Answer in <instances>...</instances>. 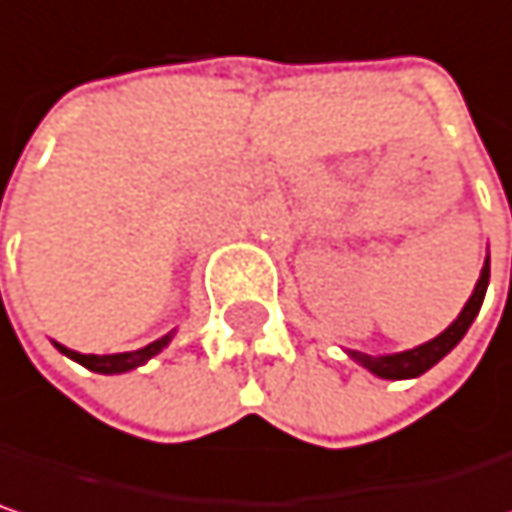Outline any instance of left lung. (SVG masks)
Wrapping results in <instances>:
<instances>
[{
    "label": "left lung",
    "mask_w": 512,
    "mask_h": 512,
    "mask_svg": "<svg viewBox=\"0 0 512 512\" xmlns=\"http://www.w3.org/2000/svg\"><path fill=\"white\" fill-rule=\"evenodd\" d=\"M487 284H489V257L484 260L481 278H478V284H475V290H472L469 302L463 304L460 316H457V319L442 331L440 337H434V340H428V343H422V346H416V349L395 351V354H378V357H375V354H363V351H349V357L351 360H357L363 369H369L372 375L387 378V381L419 378L422 372H428L431 366H437L442 357H445L448 351L454 349V346L466 337L469 325L475 322V316H478V310H481V304H484Z\"/></svg>",
    "instance_id": "obj_1"
}]
</instances>
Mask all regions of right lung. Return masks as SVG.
<instances>
[{"mask_svg": "<svg viewBox=\"0 0 512 512\" xmlns=\"http://www.w3.org/2000/svg\"><path fill=\"white\" fill-rule=\"evenodd\" d=\"M172 334H175V331H169L166 337L155 340V343H149V346H143V349L119 351V354H81V351H72V349H67V346H61V343H55V349L61 351V354H67V357H70V360H75V363H81V366H84V369H90V372L119 375V372L137 369V366H143L146 360H152L155 354H161V351L169 346Z\"/></svg>", "mask_w": 512, "mask_h": 512, "instance_id": "right-lung-1", "label": "right lung"}]
</instances>
